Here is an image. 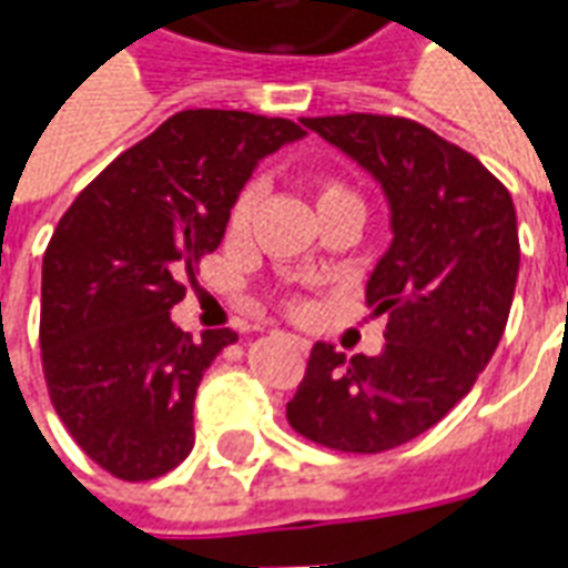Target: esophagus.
<instances>
[{
  "mask_svg": "<svg viewBox=\"0 0 568 568\" xmlns=\"http://www.w3.org/2000/svg\"><path fill=\"white\" fill-rule=\"evenodd\" d=\"M288 344L295 346L297 353H307V349H310V344L304 341V337H292V334H288Z\"/></svg>",
  "mask_w": 568,
  "mask_h": 568,
  "instance_id": "1",
  "label": "esophagus"
}]
</instances>
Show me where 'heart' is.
Masks as SVG:
<instances>
[{
	"label": "heart",
	"mask_w": 568,
	"mask_h": 568,
	"mask_svg": "<svg viewBox=\"0 0 568 568\" xmlns=\"http://www.w3.org/2000/svg\"><path fill=\"white\" fill-rule=\"evenodd\" d=\"M310 194H313V206H316V215L334 210H349L362 215V197L356 194V187L344 182L341 175L334 173H316L310 179ZM261 187L258 182H246V185L236 191V197L231 200V210H227V231L231 234H240L243 227L252 219V212L258 206ZM285 307L292 313H304L307 304L304 297H285Z\"/></svg>",
	"instance_id": "1"
}]
</instances>
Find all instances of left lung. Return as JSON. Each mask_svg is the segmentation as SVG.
<instances>
[{
	"label": "left lung",
	"instance_id": "obj_1",
	"mask_svg": "<svg viewBox=\"0 0 568 568\" xmlns=\"http://www.w3.org/2000/svg\"><path fill=\"white\" fill-rule=\"evenodd\" d=\"M386 191L393 246L368 280L381 356L316 344L288 426L341 453H383L438 423L487 368L511 313L520 240L508 187L475 154L398 115L301 118Z\"/></svg>",
	"mask_w": 568,
	"mask_h": 568
}]
</instances>
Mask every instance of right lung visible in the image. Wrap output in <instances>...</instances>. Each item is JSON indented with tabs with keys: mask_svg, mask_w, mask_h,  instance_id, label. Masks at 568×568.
Segmentation results:
<instances>
[{
	"mask_svg": "<svg viewBox=\"0 0 568 568\" xmlns=\"http://www.w3.org/2000/svg\"><path fill=\"white\" fill-rule=\"evenodd\" d=\"M301 136L288 118L185 109L63 212L42 261L44 383L72 440L112 477H161L194 447V395L236 332L194 341L170 310L222 243L255 163Z\"/></svg>",
	"mask_w": 568,
	"mask_h": 568,
	"instance_id": "add662e5",
	"label": "right lung"
}]
</instances>
